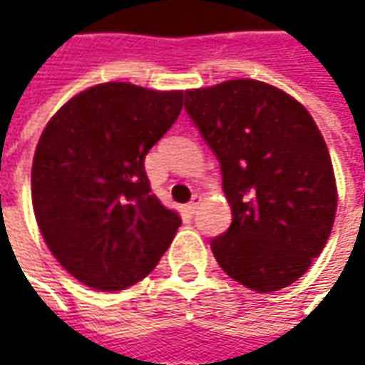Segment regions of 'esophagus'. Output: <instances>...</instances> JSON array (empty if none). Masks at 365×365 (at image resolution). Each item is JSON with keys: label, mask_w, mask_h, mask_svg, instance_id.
Listing matches in <instances>:
<instances>
[{"label": "esophagus", "mask_w": 365, "mask_h": 365, "mask_svg": "<svg viewBox=\"0 0 365 365\" xmlns=\"http://www.w3.org/2000/svg\"><path fill=\"white\" fill-rule=\"evenodd\" d=\"M201 195H192V199H190V203L187 205V209H189V213H197V209H199V205H201Z\"/></svg>", "instance_id": "34e87169"}]
</instances>
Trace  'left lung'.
I'll return each mask as SVG.
<instances>
[{
	"label": "left lung",
	"mask_w": 365,
	"mask_h": 365,
	"mask_svg": "<svg viewBox=\"0 0 365 365\" xmlns=\"http://www.w3.org/2000/svg\"><path fill=\"white\" fill-rule=\"evenodd\" d=\"M185 109L221 164L232 225L211 242L235 282L256 292L292 284L327 244L337 187L311 113L288 93L233 78L185 93Z\"/></svg>",
	"instance_id": "1"
}]
</instances>
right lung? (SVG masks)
I'll list each match as a JSON object with an SVG mask.
<instances>
[{
	"mask_svg": "<svg viewBox=\"0 0 365 365\" xmlns=\"http://www.w3.org/2000/svg\"><path fill=\"white\" fill-rule=\"evenodd\" d=\"M182 95L103 83L66 101L44 128L32 164L34 215L78 282L123 290L168 250L180 217L152 192L144 158L176 121Z\"/></svg>",
	"mask_w": 365,
	"mask_h": 365,
	"instance_id": "add662e5",
	"label": "right lung"
}]
</instances>
